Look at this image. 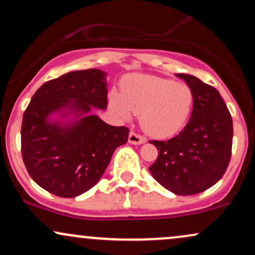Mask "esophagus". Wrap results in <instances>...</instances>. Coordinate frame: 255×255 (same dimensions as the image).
<instances>
[{"label": "esophagus", "mask_w": 255, "mask_h": 255, "mask_svg": "<svg viewBox=\"0 0 255 255\" xmlns=\"http://www.w3.org/2000/svg\"><path fill=\"white\" fill-rule=\"evenodd\" d=\"M128 141L133 145H141L145 142V139L142 136H140L139 134L134 133V131H130L129 136H128Z\"/></svg>", "instance_id": "esophagus-1"}]
</instances>
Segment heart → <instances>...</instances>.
<instances>
[{
    "label": "heart",
    "mask_w": 255,
    "mask_h": 255,
    "mask_svg": "<svg viewBox=\"0 0 255 255\" xmlns=\"http://www.w3.org/2000/svg\"><path fill=\"white\" fill-rule=\"evenodd\" d=\"M193 92L188 85L152 75L133 74L122 83L121 95L113 92L110 104L122 118L140 114V125L152 136L174 135L192 113Z\"/></svg>",
    "instance_id": "heart-1"
}]
</instances>
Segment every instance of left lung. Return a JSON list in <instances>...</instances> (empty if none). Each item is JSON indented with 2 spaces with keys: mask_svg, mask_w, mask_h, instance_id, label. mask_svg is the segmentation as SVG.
I'll return each mask as SVG.
<instances>
[{
  "mask_svg": "<svg viewBox=\"0 0 255 255\" xmlns=\"http://www.w3.org/2000/svg\"><path fill=\"white\" fill-rule=\"evenodd\" d=\"M191 87L193 110L188 124L168 141H150L158 158L148 170L176 195L201 193L221 180L230 162L233 119L215 87L189 74H176Z\"/></svg>",
  "mask_w": 255,
  "mask_h": 255,
  "instance_id": "8db88e82",
  "label": "left lung"
}]
</instances>
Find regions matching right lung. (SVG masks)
Here are the masks:
<instances>
[{
  "instance_id": "obj_1",
  "label": "right lung",
  "mask_w": 255,
  "mask_h": 255,
  "mask_svg": "<svg viewBox=\"0 0 255 255\" xmlns=\"http://www.w3.org/2000/svg\"><path fill=\"white\" fill-rule=\"evenodd\" d=\"M107 73L86 69L48 81L22 116L21 153L32 180L45 191L75 198L103 176L129 129L105 124L93 108L107 109Z\"/></svg>"
}]
</instances>
